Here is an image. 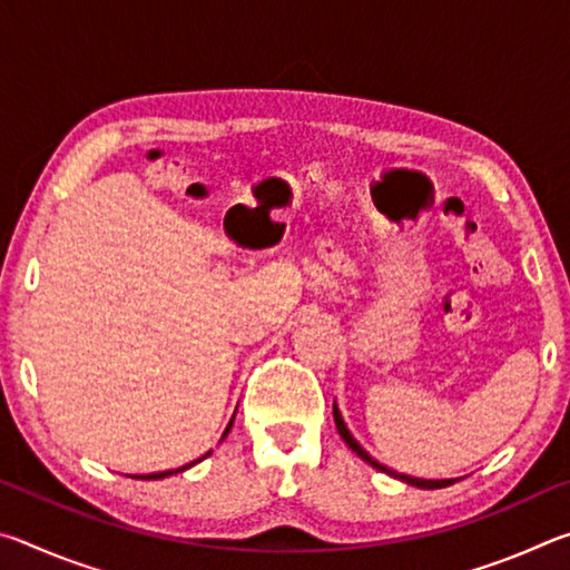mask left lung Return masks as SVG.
I'll return each mask as SVG.
<instances>
[{"instance_id":"8db88e82","label":"left lung","mask_w":570,"mask_h":570,"mask_svg":"<svg viewBox=\"0 0 570 570\" xmlns=\"http://www.w3.org/2000/svg\"><path fill=\"white\" fill-rule=\"evenodd\" d=\"M334 422H336V430H340V435H342V440L346 442V445H350L356 455H360L364 462H370L372 468H377L380 472H387L390 478H397V480H402V482H407V485H412V488H422V490H438V488H448V485H455L458 482V478H450V480H422V478H412V475H404V472H397V470H392V468H387V465H382V462H377L374 460L370 452H366L360 442L354 440V435L350 432V428H346V422H344V417H342V412H340V407H336V402H334Z\"/></svg>"}]
</instances>
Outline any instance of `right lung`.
<instances>
[{
    "label": "right lung",
    "mask_w": 570,
    "mask_h": 570,
    "mask_svg": "<svg viewBox=\"0 0 570 570\" xmlns=\"http://www.w3.org/2000/svg\"><path fill=\"white\" fill-rule=\"evenodd\" d=\"M234 417H236V412H234ZM234 417H230V422L226 424V430H224V435H220V440L218 442H224L226 440V435L230 432V428H234ZM210 452L214 450H208L204 458H198V460H193V462H188V465H183V468H176V470H163V472H150V475H135V478H146V480H163V478H168V475H176V472H183V470H188V468H193L196 465V462H200V460H206Z\"/></svg>",
    "instance_id": "obj_1"
}]
</instances>
